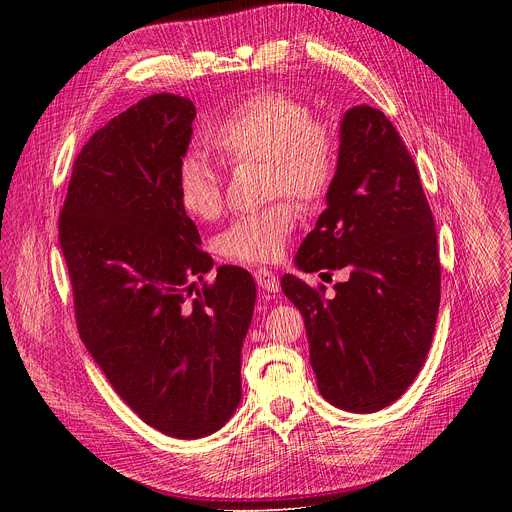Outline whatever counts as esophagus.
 <instances>
[{"instance_id": "1", "label": "esophagus", "mask_w": 512, "mask_h": 512, "mask_svg": "<svg viewBox=\"0 0 512 512\" xmlns=\"http://www.w3.org/2000/svg\"><path fill=\"white\" fill-rule=\"evenodd\" d=\"M253 276H255L257 286L263 288L265 292H278V290H280L278 278H276L270 270H265V267H259V270H257Z\"/></svg>"}]
</instances>
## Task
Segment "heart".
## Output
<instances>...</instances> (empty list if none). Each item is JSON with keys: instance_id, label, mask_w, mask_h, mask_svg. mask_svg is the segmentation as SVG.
<instances>
[{"instance_id": "obj_1", "label": "heart", "mask_w": 512, "mask_h": 512, "mask_svg": "<svg viewBox=\"0 0 512 512\" xmlns=\"http://www.w3.org/2000/svg\"><path fill=\"white\" fill-rule=\"evenodd\" d=\"M207 145L228 166L263 161L267 195H290L311 209L326 201L338 172L334 128L311 116L309 105L282 91H255L236 101L207 132ZM182 209L199 220L218 218L222 180L199 155L178 168ZM297 205L280 197L234 220L218 238L222 257L236 263L276 261L297 226Z\"/></svg>"}]
</instances>
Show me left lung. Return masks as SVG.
<instances>
[{"mask_svg": "<svg viewBox=\"0 0 512 512\" xmlns=\"http://www.w3.org/2000/svg\"><path fill=\"white\" fill-rule=\"evenodd\" d=\"M299 270L332 276L282 290L305 319L317 388L334 407L373 413L398 400L421 371L440 307V255L415 161L384 112L348 110L328 209L297 253Z\"/></svg>", "mask_w": 512, "mask_h": 512, "instance_id": "8db88e82", "label": "left lung"}]
</instances>
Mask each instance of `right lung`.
I'll use <instances>...</instances> for the list:
<instances>
[{
	"label": "right lung",
	"instance_id": "obj_1",
	"mask_svg": "<svg viewBox=\"0 0 512 512\" xmlns=\"http://www.w3.org/2000/svg\"><path fill=\"white\" fill-rule=\"evenodd\" d=\"M195 116L191 99L157 93L99 128L58 224L80 340L134 413L182 440L236 411L257 297L242 267L203 282L213 261L178 199Z\"/></svg>",
	"mask_w": 512,
	"mask_h": 512
}]
</instances>
